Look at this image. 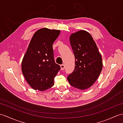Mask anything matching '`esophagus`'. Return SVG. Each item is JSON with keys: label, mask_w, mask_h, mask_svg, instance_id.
I'll use <instances>...</instances> for the list:
<instances>
[{"label": "esophagus", "mask_w": 123, "mask_h": 123, "mask_svg": "<svg viewBox=\"0 0 123 123\" xmlns=\"http://www.w3.org/2000/svg\"><path fill=\"white\" fill-rule=\"evenodd\" d=\"M60 67H61V70H63L64 69V68H65L64 64H62V65H61V66H60Z\"/></svg>", "instance_id": "1"}]
</instances>
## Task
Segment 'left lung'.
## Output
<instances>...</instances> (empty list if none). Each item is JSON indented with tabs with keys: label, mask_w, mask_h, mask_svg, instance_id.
<instances>
[{
	"label": "left lung",
	"mask_w": 123,
	"mask_h": 123,
	"mask_svg": "<svg viewBox=\"0 0 123 123\" xmlns=\"http://www.w3.org/2000/svg\"><path fill=\"white\" fill-rule=\"evenodd\" d=\"M75 68L67 79L71 86L85 90L93 85L103 69L101 55L89 33L80 30L70 36Z\"/></svg>",
	"instance_id": "8db88e82"
}]
</instances>
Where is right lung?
I'll return each mask as SVG.
<instances>
[{
  "label": "right lung",
  "instance_id": "1",
  "mask_svg": "<svg viewBox=\"0 0 123 123\" xmlns=\"http://www.w3.org/2000/svg\"><path fill=\"white\" fill-rule=\"evenodd\" d=\"M60 33V30L43 28L31 39L22 60V71L33 89L43 91L54 85V78L61 68L55 62L52 45Z\"/></svg>",
  "mask_w": 123,
  "mask_h": 123
}]
</instances>
